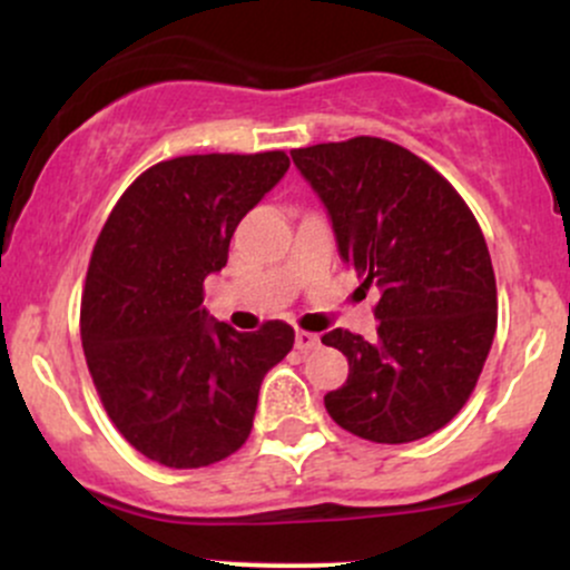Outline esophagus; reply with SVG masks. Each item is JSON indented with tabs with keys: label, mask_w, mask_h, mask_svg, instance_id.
I'll return each instance as SVG.
<instances>
[{
	"label": "esophagus",
	"mask_w": 570,
	"mask_h": 570,
	"mask_svg": "<svg viewBox=\"0 0 570 570\" xmlns=\"http://www.w3.org/2000/svg\"><path fill=\"white\" fill-rule=\"evenodd\" d=\"M294 345H297L299 353H311V351H316L318 345H322V340H318V335H313V332L299 330L297 335H294Z\"/></svg>",
	"instance_id": "1"
}]
</instances>
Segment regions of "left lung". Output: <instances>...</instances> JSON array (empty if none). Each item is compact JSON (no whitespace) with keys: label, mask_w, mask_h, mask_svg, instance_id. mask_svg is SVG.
<instances>
[{"label":"left lung","mask_w":570,"mask_h":570,"mask_svg":"<svg viewBox=\"0 0 570 570\" xmlns=\"http://www.w3.org/2000/svg\"><path fill=\"white\" fill-rule=\"evenodd\" d=\"M330 212L340 257L375 286L377 337L332 330L348 381L324 396L337 426L404 444L440 431L472 396L499 297L485 235L440 171L377 136L292 149Z\"/></svg>","instance_id":"left-lung-1"}]
</instances>
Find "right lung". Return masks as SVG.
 <instances>
[{
  "label": "right lung",
  "mask_w": 570,
  "mask_h": 570,
  "mask_svg": "<svg viewBox=\"0 0 570 570\" xmlns=\"http://www.w3.org/2000/svg\"><path fill=\"white\" fill-rule=\"evenodd\" d=\"M289 168L281 149L185 155L147 168L115 203L85 278L80 335L104 410L168 469L212 466L252 434L259 385L294 330L212 322L203 281L227 265L238 222Z\"/></svg>",
  "instance_id": "add662e5"
}]
</instances>
